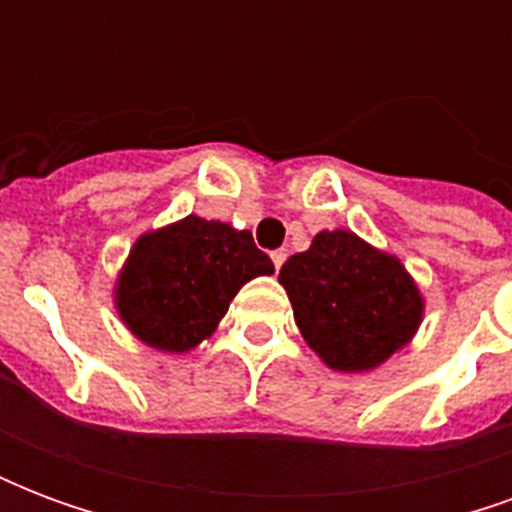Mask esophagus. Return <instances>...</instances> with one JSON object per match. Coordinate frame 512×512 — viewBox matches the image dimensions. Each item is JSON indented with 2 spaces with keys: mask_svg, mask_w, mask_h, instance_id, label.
<instances>
[{
  "mask_svg": "<svg viewBox=\"0 0 512 512\" xmlns=\"http://www.w3.org/2000/svg\"><path fill=\"white\" fill-rule=\"evenodd\" d=\"M285 257H288V252L285 249H277V252H271V260H274V268H282V263H285Z\"/></svg>",
  "mask_w": 512,
  "mask_h": 512,
  "instance_id": "esophagus-1",
  "label": "esophagus"
}]
</instances>
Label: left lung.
<instances>
[{
	"instance_id": "8db88e82",
	"label": "left lung",
	"mask_w": 512,
	"mask_h": 512,
	"mask_svg": "<svg viewBox=\"0 0 512 512\" xmlns=\"http://www.w3.org/2000/svg\"><path fill=\"white\" fill-rule=\"evenodd\" d=\"M301 337L334 370L381 365L411 340L422 299L400 260L345 230L318 233L279 271Z\"/></svg>"
}]
</instances>
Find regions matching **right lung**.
I'll list each match as a JSON object with an SVG mask.
<instances>
[{
  "mask_svg": "<svg viewBox=\"0 0 512 512\" xmlns=\"http://www.w3.org/2000/svg\"><path fill=\"white\" fill-rule=\"evenodd\" d=\"M274 274L249 230L186 216L142 235L117 285L128 329L158 351H189L222 321L244 282Z\"/></svg>",
  "mask_w": 512,
  "mask_h": 512,
  "instance_id": "add662e5",
  "label": "right lung"
}]
</instances>
